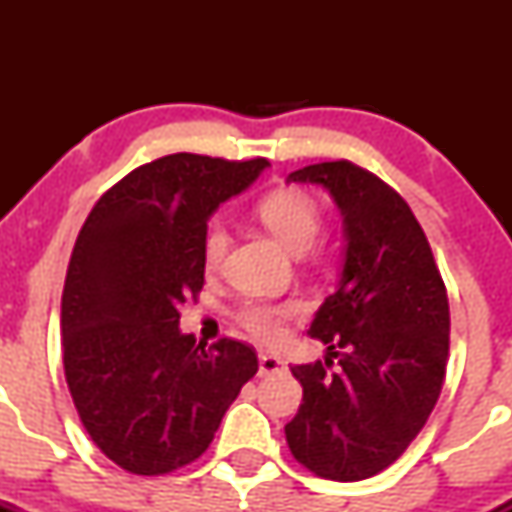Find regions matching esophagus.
Wrapping results in <instances>:
<instances>
[{
	"mask_svg": "<svg viewBox=\"0 0 512 512\" xmlns=\"http://www.w3.org/2000/svg\"><path fill=\"white\" fill-rule=\"evenodd\" d=\"M287 364L280 359V356L272 354H260V376H270V374H280L285 371Z\"/></svg>",
	"mask_w": 512,
	"mask_h": 512,
	"instance_id": "esophagus-1",
	"label": "esophagus"
}]
</instances>
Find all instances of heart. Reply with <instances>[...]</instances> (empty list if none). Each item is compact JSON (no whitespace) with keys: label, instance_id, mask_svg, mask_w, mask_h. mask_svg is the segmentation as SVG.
<instances>
[{"label":"heart","instance_id":"obj_1","mask_svg":"<svg viewBox=\"0 0 512 512\" xmlns=\"http://www.w3.org/2000/svg\"><path fill=\"white\" fill-rule=\"evenodd\" d=\"M257 218L262 225L289 247L292 252H304L317 240L319 227H322V208L317 198L299 188H282L265 195L257 203ZM230 235L223 220H213L205 230L203 240V260L208 267H218L223 262ZM299 312L297 302H247L240 309V322L257 342L275 344L285 334V322L292 314Z\"/></svg>","mask_w":512,"mask_h":512}]
</instances>
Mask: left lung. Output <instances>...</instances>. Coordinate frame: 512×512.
<instances>
[{
	"label": "left lung",
	"instance_id": "left-lung-1",
	"mask_svg": "<svg viewBox=\"0 0 512 512\" xmlns=\"http://www.w3.org/2000/svg\"><path fill=\"white\" fill-rule=\"evenodd\" d=\"M287 183L327 188L347 240L337 292L309 327L327 356L292 366L304 394L287 443L312 473L352 483L389 468L431 416L446 379L448 294L416 215L374 173L332 160Z\"/></svg>",
	"mask_w": 512,
	"mask_h": 512
}]
</instances>
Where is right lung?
I'll list each match as a JSON object with an SVG mask.
<instances>
[{
	"label": "right lung",
	"mask_w": 512,
	"mask_h": 512,
	"mask_svg": "<svg viewBox=\"0 0 512 512\" xmlns=\"http://www.w3.org/2000/svg\"><path fill=\"white\" fill-rule=\"evenodd\" d=\"M265 168L163 156L106 190L76 237L61 294L66 384L91 441L123 471L163 476L203 456L257 374L255 349L195 344L178 309L205 285L210 215Z\"/></svg>",
	"instance_id": "add662e5"
}]
</instances>
